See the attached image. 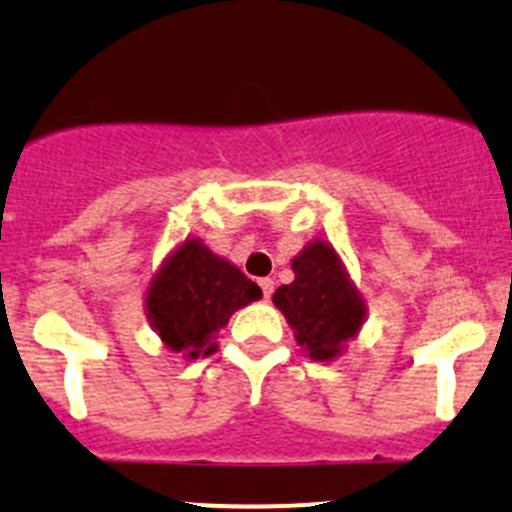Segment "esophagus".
<instances>
[{"mask_svg":"<svg viewBox=\"0 0 512 512\" xmlns=\"http://www.w3.org/2000/svg\"><path fill=\"white\" fill-rule=\"evenodd\" d=\"M258 286H261L263 298H271L273 286H276V283H273V278H261V281H258Z\"/></svg>","mask_w":512,"mask_h":512,"instance_id":"esophagus-1","label":"esophagus"}]
</instances>
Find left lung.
Returning <instances> with one entry per match:
<instances>
[{
	"label": "left lung",
	"mask_w": 512,
	"mask_h": 512,
	"mask_svg": "<svg viewBox=\"0 0 512 512\" xmlns=\"http://www.w3.org/2000/svg\"><path fill=\"white\" fill-rule=\"evenodd\" d=\"M293 283L276 288L273 305L291 325L305 357L333 362L360 335L367 303L330 241L313 239L293 256Z\"/></svg>",
	"instance_id": "obj_1"
}]
</instances>
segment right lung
Masks as SVG:
<instances>
[{
	"label": "right lung",
	"mask_w": 512,
	"mask_h": 512,
	"mask_svg": "<svg viewBox=\"0 0 512 512\" xmlns=\"http://www.w3.org/2000/svg\"><path fill=\"white\" fill-rule=\"evenodd\" d=\"M261 295L241 268L214 254L199 236H189L152 273L145 313L167 350L199 360L217 352V333L231 315Z\"/></svg>",
	"instance_id": "obj_1"
}]
</instances>
